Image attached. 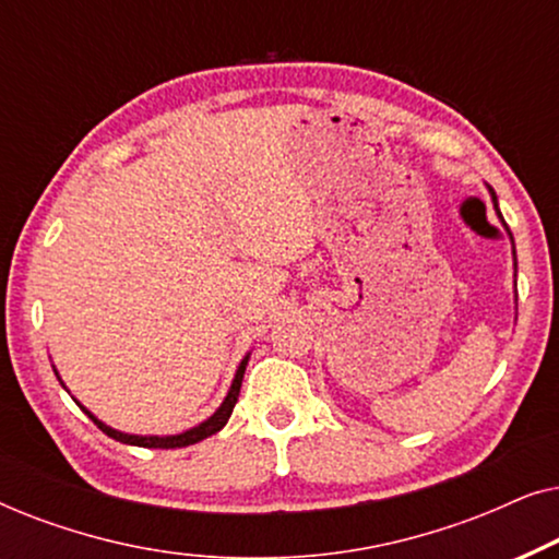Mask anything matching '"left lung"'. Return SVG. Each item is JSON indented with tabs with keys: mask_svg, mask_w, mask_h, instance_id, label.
I'll use <instances>...</instances> for the list:
<instances>
[{
	"mask_svg": "<svg viewBox=\"0 0 559 559\" xmlns=\"http://www.w3.org/2000/svg\"><path fill=\"white\" fill-rule=\"evenodd\" d=\"M491 198H493V205H496V193H493V190H491ZM496 211H499V205H496ZM499 216H501V213H499Z\"/></svg>",
	"mask_w": 559,
	"mask_h": 559,
	"instance_id": "obj_1",
	"label": "left lung"
}]
</instances>
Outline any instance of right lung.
<instances>
[{
	"label": "right lung",
	"instance_id": "right-lung-1",
	"mask_svg": "<svg viewBox=\"0 0 559 559\" xmlns=\"http://www.w3.org/2000/svg\"><path fill=\"white\" fill-rule=\"evenodd\" d=\"M247 364H249V356L243 358L239 371H236L234 377V384L231 389H228L226 400L224 404H221L218 412L213 417L205 419V423H201L198 427H193V430L182 432V435H170V438H142V435H127V432H119V430H111L109 425L98 423V419L91 415L88 409H83L86 415L94 419V425H98V430L109 435V438H114L117 442H127V445H140V448H186V445H193V442H201L205 438H211V435H216L221 427H224L228 423V417H231V412L236 407V400H239V392H241V379H243V371H247Z\"/></svg>",
	"mask_w": 559,
	"mask_h": 559
}]
</instances>
